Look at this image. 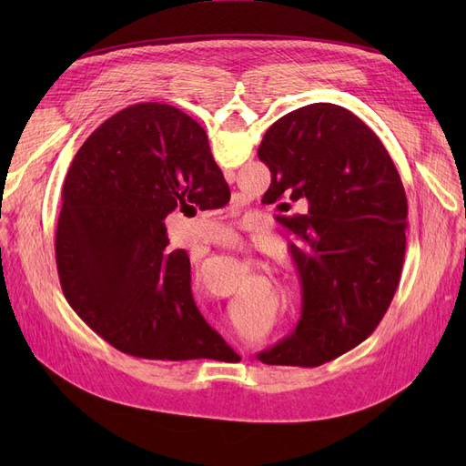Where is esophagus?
I'll use <instances>...</instances> for the list:
<instances>
[{
	"label": "esophagus",
	"instance_id": "esophagus-1",
	"mask_svg": "<svg viewBox=\"0 0 466 466\" xmlns=\"http://www.w3.org/2000/svg\"><path fill=\"white\" fill-rule=\"evenodd\" d=\"M228 180H231V182H233V180H235V178H228Z\"/></svg>",
	"mask_w": 466,
	"mask_h": 466
}]
</instances>
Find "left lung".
<instances>
[{
    "instance_id": "left-lung-1",
    "label": "left lung",
    "mask_w": 466,
    "mask_h": 466,
    "mask_svg": "<svg viewBox=\"0 0 466 466\" xmlns=\"http://www.w3.org/2000/svg\"><path fill=\"white\" fill-rule=\"evenodd\" d=\"M258 159L272 173L266 202L301 209L278 221L303 286L298 329L258 360L317 368L361 344L387 313L406 255L404 187L370 126L330 103L276 120Z\"/></svg>"
}]
</instances>
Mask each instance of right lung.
<instances>
[{
    "label": "right lung",
    "mask_w": 466,
    "mask_h": 466,
    "mask_svg": "<svg viewBox=\"0 0 466 466\" xmlns=\"http://www.w3.org/2000/svg\"><path fill=\"white\" fill-rule=\"evenodd\" d=\"M229 198L198 122L161 103L116 112L64 182L56 264L67 303L128 356L237 360L196 307L188 252L168 248L165 228L175 208L218 209Z\"/></svg>",
    "instance_id": "obj_1"
}]
</instances>
